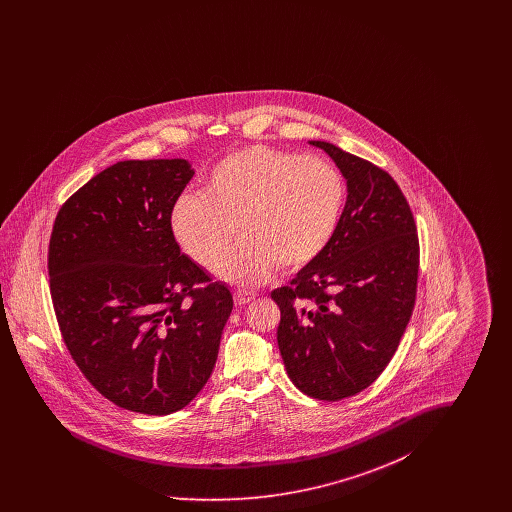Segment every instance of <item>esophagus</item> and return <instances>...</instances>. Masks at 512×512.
I'll return each instance as SVG.
<instances>
[{
  "mask_svg": "<svg viewBox=\"0 0 512 512\" xmlns=\"http://www.w3.org/2000/svg\"><path fill=\"white\" fill-rule=\"evenodd\" d=\"M255 301V293L249 292H236L234 293V303L238 305V307H244V305H249V303H253Z\"/></svg>",
  "mask_w": 512,
  "mask_h": 512,
  "instance_id": "esophagus-1",
  "label": "esophagus"
}]
</instances>
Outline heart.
<instances>
[{"instance_id":"heart-1","label":"heart","mask_w":512,"mask_h":512,"mask_svg":"<svg viewBox=\"0 0 512 512\" xmlns=\"http://www.w3.org/2000/svg\"><path fill=\"white\" fill-rule=\"evenodd\" d=\"M345 205L341 172L299 153L255 146L226 155L203 194L178 195L169 226L197 265L211 267L236 236L244 240L215 265L234 286H257L278 265H311L334 240Z\"/></svg>"}]
</instances>
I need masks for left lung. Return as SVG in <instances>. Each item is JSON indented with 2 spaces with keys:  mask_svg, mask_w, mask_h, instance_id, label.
<instances>
[{
  "mask_svg": "<svg viewBox=\"0 0 512 512\" xmlns=\"http://www.w3.org/2000/svg\"><path fill=\"white\" fill-rule=\"evenodd\" d=\"M347 182L340 226L326 251L270 297L286 372L297 390L340 401L388 366L411 320L418 236L411 207L390 174L328 142Z\"/></svg>",
  "mask_w": 512,
  "mask_h": 512,
  "instance_id": "obj_1",
  "label": "left lung"
}]
</instances>
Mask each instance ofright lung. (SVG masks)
Returning a JSON list of instances; mask_svg holds the SVG:
<instances>
[{
    "instance_id": "1",
    "label": "right lung",
    "mask_w": 512,
    "mask_h": 512,
    "mask_svg": "<svg viewBox=\"0 0 512 512\" xmlns=\"http://www.w3.org/2000/svg\"><path fill=\"white\" fill-rule=\"evenodd\" d=\"M195 171L186 159L119 161L57 213L49 290L86 380L132 413L184 409L207 384L232 293L180 251L169 213Z\"/></svg>"
}]
</instances>
